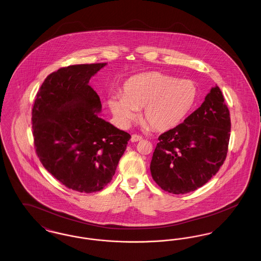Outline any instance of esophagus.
<instances>
[{"label": "esophagus", "instance_id": "esophagus-1", "mask_svg": "<svg viewBox=\"0 0 261 261\" xmlns=\"http://www.w3.org/2000/svg\"><path fill=\"white\" fill-rule=\"evenodd\" d=\"M143 140V137L139 136V135H132L131 137V142L132 143H135V142H139V141H142Z\"/></svg>", "mask_w": 261, "mask_h": 261}]
</instances>
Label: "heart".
<instances>
[{"label": "heart", "instance_id": "obj_1", "mask_svg": "<svg viewBox=\"0 0 261 261\" xmlns=\"http://www.w3.org/2000/svg\"><path fill=\"white\" fill-rule=\"evenodd\" d=\"M197 89L190 81L158 72L139 75L124 84L123 93H113L109 99L116 122L126 128L136 118L137 109L145 127L166 132L181 124L194 108Z\"/></svg>", "mask_w": 261, "mask_h": 261}]
</instances>
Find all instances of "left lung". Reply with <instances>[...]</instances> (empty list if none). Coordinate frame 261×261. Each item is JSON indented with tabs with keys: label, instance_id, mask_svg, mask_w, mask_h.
<instances>
[{
	"label": "left lung",
	"instance_id": "obj_1",
	"mask_svg": "<svg viewBox=\"0 0 261 261\" xmlns=\"http://www.w3.org/2000/svg\"><path fill=\"white\" fill-rule=\"evenodd\" d=\"M231 120L218 86L183 123L159 137L150 162L154 182L165 192H193L218 172L227 155Z\"/></svg>",
	"mask_w": 261,
	"mask_h": 261
}]
</instances>
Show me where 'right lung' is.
Wrapping results in <instances>:
<instances>
[{
  "label": "right lung",
  "instance_id": "obj_1",
  "mask_svg": "<svg viewBox=\"0 0 261 261\" xmlns=\"http://www.w3.org/2000/svg\"><path fill=\"white\" fill-rule=\"evenodd\" d=\"M106 65L77 64L50 73L32 110L40 162L64 186L80 193L98 192L112 181L131 138L99 117L101 103L89 81Z\"/></svg>",
  "mask_w": 261,
  "mask_h": 261
}]
</instances>
